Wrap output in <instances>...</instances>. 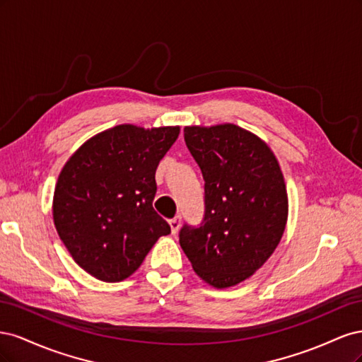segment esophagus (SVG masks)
Wrapping results in <instances>:
<instances>
[{
    "mask_svg": "<svg viewBox=\"0 0 362 362\" xmlns=\"http://www.w3.org/2000/svg\"><path fill=\"white\" fill-rule=\"evenodd\" d=\"M169 225H170V229H172V234H177L180 226H181V216L178 214V216H175L173 218H170Z\"/></svg>",
    "mask_w": 362,
    "mask_h": 362,
    "instance_id": "esophagus-1",
    "label": "esophagus"
}]
</instances>
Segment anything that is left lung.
<instances>
[{
    "instance_id": "obj_1",
    "label": "left lung",
    "mask_w": 362,
    "mask_h": 362,
    "mask_svg": "<svg viewBox=\"0 0 362 362\" xmlns=\"http://www.w3.org/2000/svg\"><path fill=\"white\" fill-rule=\"evenodd\" d=\"M184 140L204 177V218L184 223L180 245L193 270L217 288L255 273L276 249L288 201L270 148L233 124L185 127Z\"/></svg>"
}]
</instances>
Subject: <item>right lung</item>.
Instances as JSON below:
<instances>
[{"mask_svg": "<svg viewBox=\"0 0 362 362\" xmlns=\"http://www.w3.org/2000/svg\"><path fill=\"white\" fill-rule=\"evenodd\" d=\"M178 127L119 125L87 140L62 169L52 214L76 264L104 282L128 278L170 226L154 210L156 170Z\"/></svg>", "mask_w": 362, "mask_h": 362, "instance_id": "obj_1", "label": "right lung"}]
</instances>
